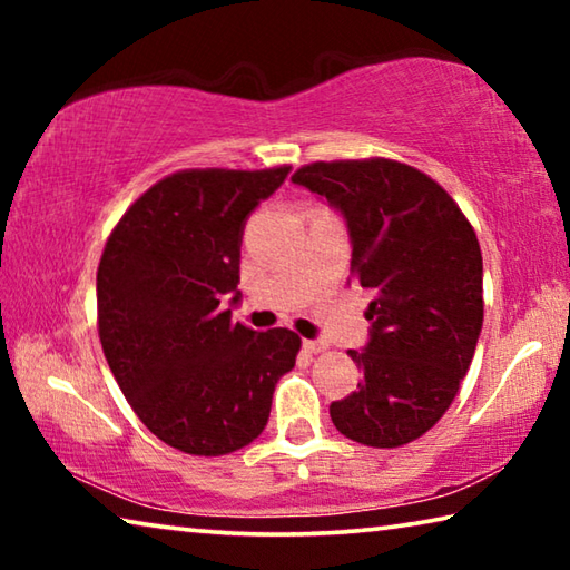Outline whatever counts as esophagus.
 <instances>
[{
    "label": "esophagus",
    "instance_id": "34e87169",
    "mask_svg": "<svg viewBox=\"0 0 570 570\" xmlns=\"http://www.w3.org/2000/svg\"><path fill=\"white\" fill-rule=\"evenodd\" d=\"M304 352L306 354H320V352H324L326 350V344L324 342H312V340H304Z\"/></svg>",
    "mask_w": 570,
    "mask_h": 570
}]
</instances>
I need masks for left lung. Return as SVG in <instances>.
<instances>
[{
	"instance_id": "left-lung-1",
	"label": "left lung",
	"mask_w": 570,
	"mask_h": 570,
	"mask_svg": "<svg viewBox=\"0 0 570 570\" xmlns=\"http://www.w3.org/2000/svg\"><path fill=\"white\" fill-rule=\"evenodd\" d=\"M292 180L344 216L352 276L372 296L370 342L350 350L364 380L332 402L334 428L370 448L407 445L448 412L475 354V230L440 183L397 160H320Z\"/></svg>"
}]
</instances>
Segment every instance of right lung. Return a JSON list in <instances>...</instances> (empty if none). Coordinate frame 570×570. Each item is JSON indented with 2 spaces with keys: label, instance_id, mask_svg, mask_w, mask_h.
Instances as JSON below:
<instances>
[{
  "label": "right lung",
  "instance_id": "add662e5",
  "mask_svg": "<svg viewBox=\"0 0 570 570\" xmlns=\"http://www.w3.org/2000/svg\"><path fill=\"white\" fill-rule=\"evenodd\" d=\"M266 170H178L112 228L98 266V332L115 382L166 445L218 458L262 435L302 340L230 320L246 218L286 180Z\"/></svg>",
  "mask_w": 570,
  "mask_h": 570
}]
</instances>
